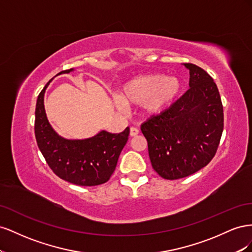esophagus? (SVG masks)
<instances>
[{
    "label": "esophagus",
    "mask_w": 252,
    "mask_h": 252,
    "mask_svg": "<svg viewBox=\"0 0 252 252\" xmlns=\"http://www.w3.org/2000/svg\"><path fill=\"white\" fill-rule=\"evenodd\" d=\"M139 132H140V130L138 128H135V127H131L130 128V135L131 136H136L139 134Z\"/></svg>",
    "instance_id": "obj_1"
}]
</instances>
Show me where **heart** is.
Masks as SVG:
<instances>
[{"instance_id": "b5f03b06", "label": "heart", "mask_w": 252, "mask_h": 252, "mask_svg": "<svg viewBox=\"0 0 252 252\" xmlns=\"http://www.w3.org/2000/svg\"><path fill=\"white\" fill-rule=\"evenodd\" d=\"M182 88L181 81L175 77L161 73L139 75L121 88L114 104L121 110L125 105H140L144 112L155 114L169 106Z\"/></svg>"}]
</instances>
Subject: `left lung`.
<instances>
[{"label":"left lung","mask_w":252,"mask_h":252,"mask_svg":"<svg viewBox=\"0 0 252 252\" xmlns=\"http://www.w3.org/2000/svg\"><path fill=\"white\" fill-rule=\"evenodd\" d=\"M189 69V89L168 109L141 125L149 158L166 180L188 177L215 157L224 128L223 105L217 84L201 67Z\"/></svg>","instance_id":"left-lung-1"}]
</instances>
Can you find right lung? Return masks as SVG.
I'll list each match as a JSON object with an SVG mask.
<instances>
[{
	"label": "right lung",
	"mask_w": 252,
	"mask_h": 252,
	"mask_svg": "<svg viewBox=\"0 0 252 252\" xmlns=\"http://www.w3.org/2000/svg\"><path fill=\"white\" fill-rule=\"evenodd\" d=\"M72 70L71 68L57 75ZM50 82L36 100L34 133L39 149L51 170L62 180L79 186L104 184L116 169L121 151L128 141L129 127L120 133L102 130L85 140L62 138L53 130L45 112L44 94Z\"/></svg>",
	"instance_id": "obj_1"
}]
</instances>
